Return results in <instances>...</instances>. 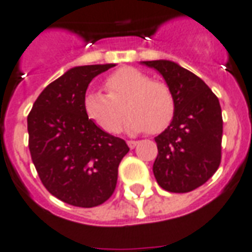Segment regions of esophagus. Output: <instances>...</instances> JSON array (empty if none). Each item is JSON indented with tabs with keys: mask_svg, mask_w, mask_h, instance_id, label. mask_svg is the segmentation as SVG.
<instances>
[{
	"mask_svg": "<svg viewBox=\"0 0 252 252\" xmlns=\"http://www.w3.org/2000/svg\"><path fill=\"white\" fill-rule=\"evenodd\" d=\"M126 143H128V146H129V149H135V147H136V144H138V142H136V140H128Z\"/></svg>",
	"mask_w": 252,
	"mask_h": 252,
	"instance_id": "obj_1",
	"label": "esophagus"
}]
</instances>
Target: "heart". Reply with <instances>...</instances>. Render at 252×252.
<instances>
[{"label":"heart","mask_w":252,"mask_h":252,"mask_svg":"<svg viewBox=\"0 0 252 252\" xmlns=\"http://www.w3.org/2000/svg\"><path fill=\"white\" fill-rule=\"evenodd\" d=\"M105 86L109 94L98 90L89 91L83 99L84 112L101 129L117 133L126 117L129 132L163 131L175 116V98L168 86L151 80L149 75L132 66L110 73Z\"/></svg>","instance_id":"heart-1"}]
</instances>
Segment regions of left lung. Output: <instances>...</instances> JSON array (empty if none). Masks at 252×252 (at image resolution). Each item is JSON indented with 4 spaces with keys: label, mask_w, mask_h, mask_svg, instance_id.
Listing matches in <instances>:
<instances>
[{
    "label": "left lung",
    "mask_w": 252,
    "mask_h": 252,
    "mask_svg": "<svg viewBox=\"0 0 252 252\" xmlns=\"http://www.w3.org/2000/svg\"><path fill=\"white\" fill-rule=\"evenodd\" d=\"M142 64L162 75L176 103L170 124L156 138V180L169 192H189L205 184L221 162L220 101L200 77L173 61L156 60Z\"/></svg>",
    "instance_id": "left-lung-1"
}]
</instances>
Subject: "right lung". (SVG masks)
I'll return each instance as SVG.
<instances>
[{
    "mask_svg": "<svg viewBox=\"0 0 252 252\" xmlns=\"http://www.w3.org/2000/svg\"><path fill=\"white\" fill-rule=\"evenodd\" d=\"M114 64L75 66L40 93L27 117L28 147L42 184L65 203L102 205L112 196L126 140L101 129L84 112L90 82Z\"/></svg>",
    "mask_w": 252,
    "mask_h": 252,
    "instance_id": "obj_1",
    "label": "right lung"
}]
</instances>
